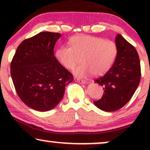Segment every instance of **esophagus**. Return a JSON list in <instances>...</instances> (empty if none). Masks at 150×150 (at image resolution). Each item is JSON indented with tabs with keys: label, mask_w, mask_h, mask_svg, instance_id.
Listing matches in <instances>:
<instances>
[{
	"label": "esophagus",
	"mask_w": 150,
	"mask_h": 150,
	"mask_svg": "<svg viewBox=\"0 0 150 150\" xmlns=\"http://www.w3.org/2000/svg\"><path fill=\"white\" fill-rule=\"evenodd\" d=\"M74 80H75V82H79V83H80V84H86V83H87V81L83 80H80V79L77 78V77H75V78H74Z\"/></svg>",
	"instance_id": "esophagus-1"
}]
</instances>
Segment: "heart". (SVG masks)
Listing matches in <instances>:
<instances>
[{"label": "heart", "instance_id": "heart-1", "mask_svg": "<svg viewBox=\"0 0 150 150\" xmlns=\"http://www.w3.org/2000/svg\"><path fill=\"white\" fill-rule=\"evenodd\" d=\"M70 46H60L56 51V57L69 70L74 68L80 57L82 63L73 71L80 77L91 73L94 75L106 73L112 66L118 52L114 42L94 36H75L70 39Z\"/></svg>", "mask_w": 150, "mask_h": 150}]
</instances>
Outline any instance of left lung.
I'll return each instance as SVG.
<instances>
[{
  "label": "left lung",
  "instance_id": "left-lung-1",
  "mask_svg": "<svg viewBox=\"0 0 150 150\" xmlns=\"http://www.w3.org/2000/svg\"><path fill=\"white\" fill-rule=\"evenodd\" d=\"M115 42L118 49L114 63L104 76L94 80L104 89L102 97L94 104L104 111L120 109L130 101L140 81V63L133 46L117 34Z\"/></svg>",
  "mask_w": 150,
  "mask_h": 150
}]
</instances>
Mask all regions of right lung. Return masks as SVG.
Wrapping results in <instances>:
<instances>
[{"instance_id":"1","label":"right lung","mask_w":150,"mask_h":150,"mask_svg":"<svg viewBox=\"0 0 150 150\" xmlns=\"http://www.w3.org/2000/svg\"><path fill=\"white\" fill-rule=\"evenodd\" d=\"M59 33L42 32L19 45L10 74L21 100L29 107L47 111L58 104L73 76L54 56Z\"/></svg>"}]
</instances>
